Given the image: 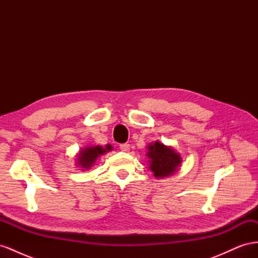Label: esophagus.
I'll return each mask as SVG.
<instances>
[{
  "label": "esophagus",
  "instance_id": "34e87169",
  "mask_svg": "<svg viewBox=\"0 0 258 258\" xmlns=\"http://www.w3.org/2000/svg\"><path fill=\"white\" fill-rule=\"evenodd\" d=\"M119 148L122 152H128L129 148H130V145L128 143H122V144L119 145Z\"/></svg>",
  "mask_w": 258,
  "mask_h": 258
}]
</instances>
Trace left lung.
<instances>
[{"instance_id": "1", "label": "left lung", "mask_w": 258, "mask_h": 258, "mask_svg": "<svg viewBox=\"0 0 258 258\" xmlns=\"http://www.w3.org/2000/svg\"><path fill=\"white\" fill-rule=\"evenodd\" d=\"M147 157L150 158V168L155 176H168L177 170L181 165V156L175 153L172 148L156 141L148 145Z\"/></svg>"}]
</instances>
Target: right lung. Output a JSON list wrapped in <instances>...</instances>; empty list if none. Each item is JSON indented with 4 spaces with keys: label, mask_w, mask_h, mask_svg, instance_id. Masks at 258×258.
I'll use <instances>...</instances> for the list:
<instances>
[{
    "label": "right lung",
    "mask_w": 258,
    "mask_h": 258,
    "mask_svg": "<svg viewBox=\"0 0 258 258\" xmlns=\"http://www.w3.org/2000/svg\"><path fill=\"white\" fill-rule=\"evenodd\" d=\"M111 145H106L105 148L101 146H92L85 148V150H83L79 155V165L82 166V168L89 169L93 165V162L97 160L99 156L103 155L107 151H111Z\"/></svg>",
    "instance_id": "right-lung-1"
}]
</instances>
